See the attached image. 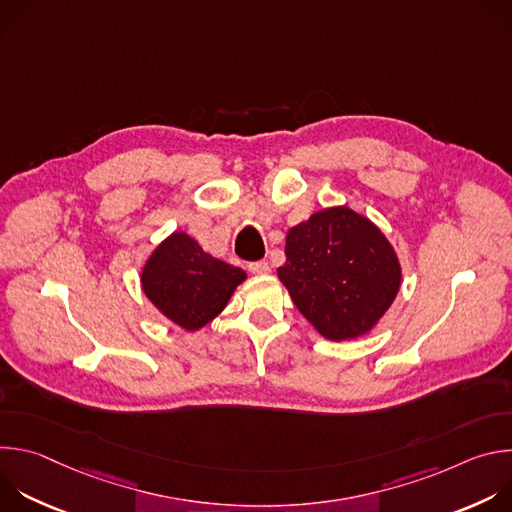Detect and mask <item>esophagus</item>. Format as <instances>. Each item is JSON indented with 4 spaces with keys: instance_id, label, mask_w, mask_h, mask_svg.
Here are the masks:
<instances>
[{
    "instance_id": "34e87169",
    "label": "esophagus",
    "mask_w": 512,
    "mask_h": 512,
    "mask_svg": "<svg viewBox=\"0 0 512 512\" xmlns=\"http://www.w3.org/2000/svg\"><path fill=\"white\" fill-rule=\"evenodd\" d=\"M249 271L255 273V275H267V273H269V263H267V261L249 263Z\"/></svg>"
}]
</instances>
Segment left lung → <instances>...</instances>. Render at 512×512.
<instances>
[{"mask_svg": "<svg viewBox=\"0 0 512 512\" xmlns=\"http://www.w3.org/2000/svg\"><path fill=\"white\" fill-rule=\"evenodd\" d=\"M277 277L302 316L326 340L342 342L377 328L399 294L403 271L369 216L330 206L287 231Z\"/></svg>", "mask_w": 512, "mask_h": 512, "instance_id": "1", "label": "left lung"}]
</instances>
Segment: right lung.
Wrapping results in <instances>:
<instances>
[{
  "mask_svg": "<svg viewBox=\"0 0 512 512\" xmlns=\"http://www.w3.org/2000/svg\"><path fill=\"white\" fill-rule=\"evenodd\" d=\"M245 279L243 269L214 259L184 231L168 235L139 273L145 298L186 332L204 328L221 314Z\"/></svg>",
  "mask_w": 512,
  "mask_h": 512,
  "instance_id": "add662e5",
  "label": "right lung"
}]
</instances>
